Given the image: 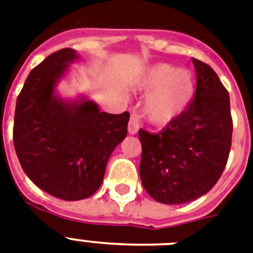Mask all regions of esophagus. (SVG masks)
<instances>
[{
	"label": "esophagus",
	"instance_id": "1",
	"mask_svg": "<svg viewBox=\"0 0 253 253\" xmlns=\"http://www.w3.org/2000/svg\"><path fill=\"white\" fill-rule=\"evenodd\" d=\"M140 127V117L138 113H132L130 117V122H128V132L130 134H136Z\"/></svg>",
	"mask_w": 253,
	"mask_h": 253
}]
</instances>
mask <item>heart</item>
Returning <instances> with one entry per match:
<instances>
[{"label": "heart", "instance_id": "1", "mask_svg": "<svg viewBox=\"0 0 253 253\" xmlns=\"http://www.w3.org/2000/svg\"><path fill=\"white\" fill-rule=\"evenodd\" d=\"M142 85L155 90L147 101L146 111L155 123H167L188 107L196 85L190 72L168 64H158L148 69Z\"/></svg>", "mask_w": 253, "mask_h": 253}]
</instances>
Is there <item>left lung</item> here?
I'll list each match as a JSON object with an SVG mask.
<instances>
[{
    "label": "left lung",
    "mask_w": 253,
    "mask_h": 253,
    "mask_svg": "<svg viewBox=\"0 0 253 253\" xmlns=\"http://www.w3.org/2000/svg\"><path fill=\"white\" fill-rule=\"evenodd\" d=\"M194 98L160 132L139 130V173L147 193L166 205L204 196L222 176L232 140L230 95L210 65L193 59Z\"/></svg>",
    "instance_id": "left-lung-1"
}]
</instances>
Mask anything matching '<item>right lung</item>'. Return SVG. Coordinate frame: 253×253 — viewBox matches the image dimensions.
Masks as SVG:
<instances>
[{
    "label": "right lung",
    "instance_id": "add662e5",
    "mask_svg": "<svg viewBox=\"0 0 253 253\" xmlns=\"http://www.w3.org/2000/svg\"><path fill=\"white\" fill-rule=\"evenodd\" d=\"M76 57L75 49H59L30 72L17 98L13 127L22 169L38 188L65 201L84 200L98 190L130 119L127 111L109 114L91 101L65 103L53 95Z\"/></svg>",
    "mask_w": 253,
    "mask_h": 253
}]
</instances>
